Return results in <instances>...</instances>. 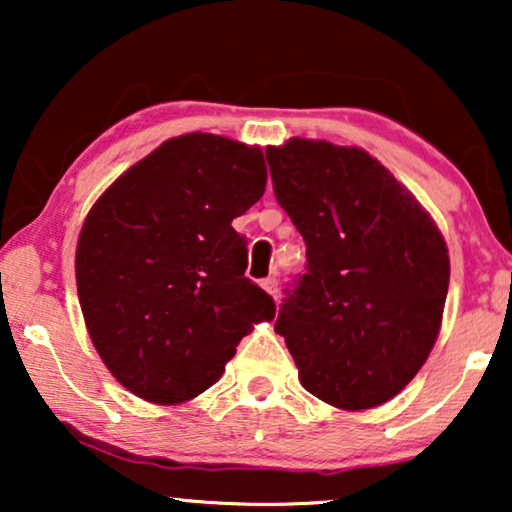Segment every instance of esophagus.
I'll use <instances>...</instances> for the list:
<instances>
[{"mask_svg":"<svg viewBox=\"0 0 512 512\" xmlns=\"http://www.w3.org/2000/svg\"><path fill=\"white\" fill-rule=\"evenodd\" d=\"M261 286H263V289L265 291H268L270 293V296L272 298H279V289H277V279L275 277H268V279H263V282H261Z\"/></svg>","mask_w":512,"mask_h":512,"instance_id":"34e87169","label":"esophagus"}]
</instances>
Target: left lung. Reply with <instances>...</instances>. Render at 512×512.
Returning a JSON list of instances; mask_svg holds the SVG:
<instances>
[{
	"label": "left lung",
	"instance_id": "left-lung-1",
	"mask_svg": "<svg viewBox=\"0 0 512 512\" xmlns=\"http://www.w3.org/2000/svg\"><path fill=\"white\" fill-rule=\"evenodd\" d=\"M265 156L277 202L307 247V272L275 331L310 394L340 410L377 408L408 387L438 340L445 237L359 146L291 137Z\"/></svg>",
	"mask_w": 512,
	"mask_h": 512
}]
</instances>
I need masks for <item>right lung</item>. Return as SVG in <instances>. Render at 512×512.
<instances>
[{
  "label": "right lung",
  "instance_id": "right-lung-1",
  "mask_svg": "<svg viewBox=\"0 0 512 512\" xmlns=\"http://www.w3.org/2000/svg\"><path fill=\"white\" fill-rule=\"evenodd\" d=\"M261 146L191 132L125 170L83 221L76 291L88 335L132 394L179 405L207 391L275 303L244 277L233 219L263 198Z\"/></svg>",
  "mask_w": 512,
  "mask_h": 512
}]
</instances>
